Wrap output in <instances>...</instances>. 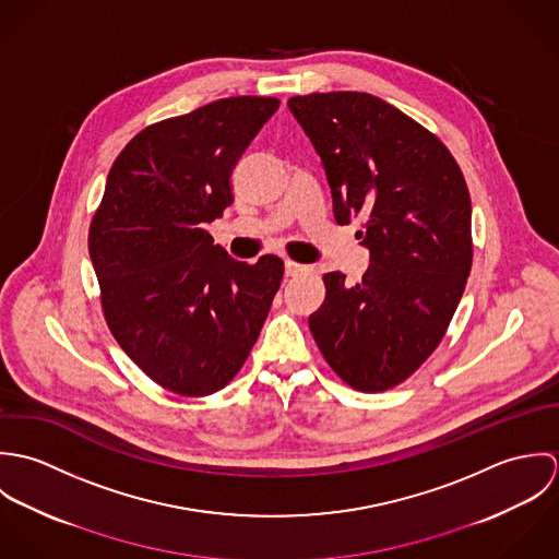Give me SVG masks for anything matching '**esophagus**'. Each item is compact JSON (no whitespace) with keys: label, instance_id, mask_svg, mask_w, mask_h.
I'll return each mask as SVG.
<instances>
[{"label":"esophagus","instance_id":"obj_1","mask_svg":"<svg viewBox=\"0 0 559 559\" xmlns=\"http://www.w3.org/2000/svg\"><path fill=\"white\" fill-rule=\"evenodd\" d=\"M284 266H286V275H288V277H299V275H306V273L312 271V266L299 264V262H295V260H286Z\"/></svg>","mask_w":559,"mask_h":559}]
</instances>
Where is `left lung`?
<instances>
[{
	"mask_svg": "<svg viewBox=\"0 0 559 559\" xmlns=\"http://www.w3.org/2000/svg\"><path fill=\"white\" fill-rule=\"evenodd\" d=\"M288 107L319 153L337 224L361 217L370 266L348 286L322 275L310 331L324 361L353 390L406 381L441 344L472 260V198L445 144L366 92H314Z\"/></svg>",
	"mask_w": 559,
	"mask_h": 559,
	"instance_id": "8db88e82",
	"label": "left lung"
}]
</instances>
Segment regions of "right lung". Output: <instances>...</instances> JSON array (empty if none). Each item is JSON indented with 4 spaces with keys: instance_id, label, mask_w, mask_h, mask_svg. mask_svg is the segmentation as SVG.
Instances as JSON below:
<instances>
[{
    "instance_id": "right-lung-1",
    "label": "right lung",
    "mask_w": 559,
    "mask_h": 559,
    "mask_svg": "<svg viewBox=\"0 0 559 559\" xmlns=\"http://www.w3.org/2000/svg\"><path fill=\"white\" fill-rule=\"evenodd\" d=\"M277 107L273 96H230L142 129L114 160L90 222L111 335L185 399L239 374L284 277L277 255L239 262L206 233L235 202L233 169Z\"/></svg>"
}]
</instances>
